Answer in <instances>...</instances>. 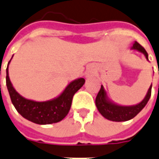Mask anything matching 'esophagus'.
<instances>
[{
  "label": "esophagus",
  "mask_w": 159,
  "mask_h": 159,
  "mask_svg": "<svg viewBox=\"0 0 159 159\" xmlns=\"http://www.w3.org/2000/svg\"><path fill=\"white\" fill-rule=\"evenodd\" d=\"M93 75V66H89V67L87 69L86 72H85V76H86V78H89V77H91Z\"/></svg>",
  "instance_id": "1"
}]
</instances>
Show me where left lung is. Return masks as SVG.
<instances>
[{
	"instance_id": "1",
	"label": "left lung",
	"mask_w": 159,
	"mask_h": 159,
	"mask_svg": "<svg viewBox=\"0 0 159 159\" xmlns=\"http://www.w3.org/2000/svg\"><path fill=\"white\" fill-rule=\"evenodd\" d=\"M131 49L136 50L138 52L143 53L147 60L149 61L147 51L138 42H134ZM151 92H152V84H151L145 98L140 101V103L133 105V106H121V105L113 102L112 100H111L108 98L107 91L105 89L103 85H101L100 92L98 93L96 99H95V105H96L97 109L100 111V113L107 119L113 121V122L129 121L135 117L137 114L146 107V105L150 99Z\"/></svg>"
}]
</instances>
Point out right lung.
<instances>
[{
    "mask_svg": "<svg viewBox=\"0 0 159 159\" xmlns=\"http://www.w3.org/2000/svg\"><path fill=\"white\" fill-rule=\"evenodd\" d=\"M11 59L7 67L6 83L12 103L17 111L25 119L42 125L58 123L64 119L70 109L73 95L83 86L85 83L84 78L80 77L73 80L66 86L59 96L55 97L52 100L47 101L29 100L20 95L13 88L10 81L8 66Z\"/></svg>",
    "mask_w": 159,
    "mask_h": 159,
    "instance_id": "obj_1",
    "label": "right lung"
}]
</instances>
